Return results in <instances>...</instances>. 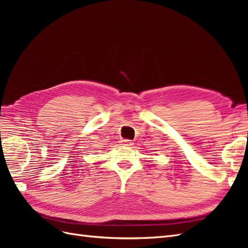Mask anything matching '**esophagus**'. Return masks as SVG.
I'll list each match as a JSON object with an SVG mask.
<instances>
[{
    "mask_svg": "<svg viewBox=\"0 0 248 248\" xmlns=\"http://www.w3.org/2000/svg\"><path fill=\"white\" fill-rule=\"evenodd\" d=\"M123 144L125 145V146H131L133 142L131 141V140H123Z\"/></svg>",
    "mask_w": 248,
    "mask_h": 248,
    "instance_id": "obj_1",
    "label": "esophagus"
}]
</instances>
